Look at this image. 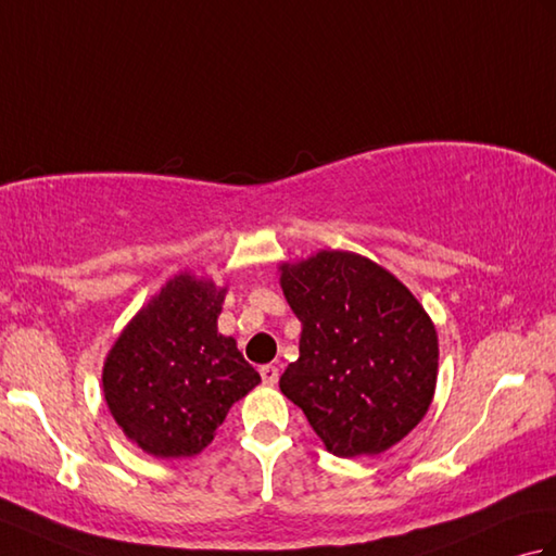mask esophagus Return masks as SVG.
I'll return each mask as SVG.
<instances>
[{"mask_svg":"<svg viewBox=\"0 0 556 556\" xmlns=\"http://www.w3.org/2000/svg\"><path fill=\"white\" fill-rule=\"evenodd\" d=\"M260 377H263L265 384H277L279 368L277 365H263V368H260Z\"/></svg>","mask_w":556,"mask_h":556,"instance_id":"1","label":"esophagus"}]
</instances>
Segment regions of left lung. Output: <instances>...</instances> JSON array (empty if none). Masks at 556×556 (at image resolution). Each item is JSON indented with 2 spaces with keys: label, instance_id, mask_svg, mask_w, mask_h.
Here are the masks:
<instances>
[{
  "label": "left lung",
  "instance_id": "8db88e82",
  "mask_svg": "<svg viewBox=\"0 0 556 556\" xmlns=\"http://www.w3.org/2000/svg\"><path fill=\"white\" fill-rule=\"evenodd\" d=\"M279 271L303 325L281 394L334 456L387 452L432 404L440 346L430 315L392 271L358 253L320 251Z\"/></svg>",
  "mask_w": 556,
  "mask_h": 556
}]
</instances>
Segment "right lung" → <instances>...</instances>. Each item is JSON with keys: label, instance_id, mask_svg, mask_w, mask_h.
I'll list each match as a JSON object with an SVG mask.
<instances>
[{"label": "right lung", "instance_id": "right-lung-1", "mask_svg": "<svg viewBox=\"0 0 556 556\" xmlns=\"http://www.w3.org/2000/svg\"><path fill=\"white\" fill-rule=\"evenodd\" d=\"M227 287L181 271L126 325L102 368L124 434L157 458L195 456L260 382L236 339L217 332Z\"/></svg>", "mask_w": 556, "mask_h": 556}]
</instances>
